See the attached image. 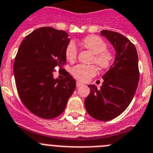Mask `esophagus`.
I'll return each mask as SVG.
<instances>
[{
  "label": "esophagus",
  "instance_id": "esophagus-1",
  "mask_svg": "<svg viewBox=\"0 0 153 153\" xmlns=\"http://www.w3.org/2000/svg\"><path fill=\"white\" fill-rule=\"evenodd\" d=\"M82 85H83V84H82V82H76V86H77V87H80V86Z\"/></svg>",
  "mask_w": 153,
  "mask_h": 153
}]
</instances>
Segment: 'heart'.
<instances>
[{
	"label": "heart",
	"instance_id": "b5f03b06",
	"mask_svg": "<svg viewBox=\"0 0 153 153\" xmlns=\"http://www.w3.org/2000/svg\"><path fill=\"white\" fill-rule=\"evenodd\" d=\"M82 45L89 50L93 54L91 62L95 63L101 69H106L111 66L114 60V55L111 51L106 49L107 44L100 37L97 35H88L82 40ZM65 55L68 62H74L78 55V48L75 42H70L66 45ZM71 75L77 80L85 82L95 76L97 68L95 65H78L71 70Z\"/></svg>",
	"mask_w": 153,
	"mask_h": 153
}]
</instances>
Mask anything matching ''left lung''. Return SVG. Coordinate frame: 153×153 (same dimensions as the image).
<instances>
[{"mask_svg": "<svg viewBox=\"0 0 153 153\" xmlns=\"http://www.w3.org/2000/svg\"><path fill=\"white\" fill-rule=\"evenodd\" d=\"M101 34L113 45L115 62L102 78L100 89L89 85L85 100L88 113L99 121H108L122 114L132 102L139 80L138 54L135 45L123 34L103 30Z\"/></svg>", "mask_w": 153, "mask_h": 153, "instance_id": "8db88e82", "label": "left lung"}]
</instances>
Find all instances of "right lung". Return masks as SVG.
<instances>
[{
	"mask_svg": "<svg viewBox=\"0 0 153 153\" xmlns=\"http://www.w3.org/2000/svg\"><path fill=\"white\" fill-rule=\"evenodd\" d=\"M65 30L40 27L25 37L14 59V75L20 99L37 116L54 119L62 113L76 87L65 71L63 79L54 78L55 67L66 64L65 49L69 43Z\"/></svg>",
	"mask_w": 153,
	"mask_h": 153,
	"instance_id": "add662e5",
	"label": "right lung"
}]
</instances>
